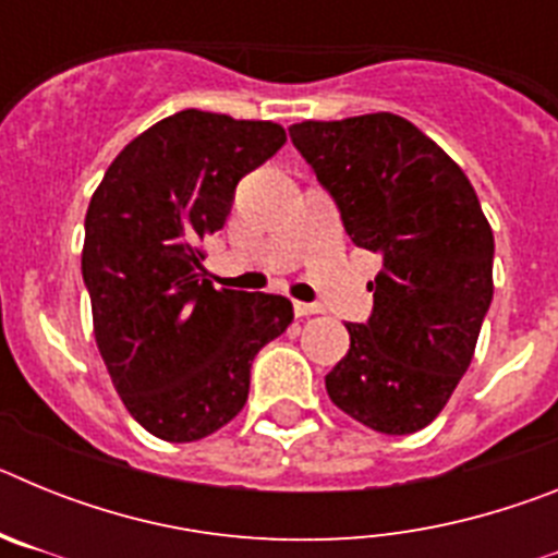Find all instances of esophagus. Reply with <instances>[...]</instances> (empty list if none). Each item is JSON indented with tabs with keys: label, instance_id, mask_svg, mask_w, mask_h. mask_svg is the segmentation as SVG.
I'll list each match as a JSON object with an SVG mask.
<instances>
[{
	"label": "esophagus",
	"instance_id": "1",
	"mask_svg": "<svg viewBox=\"0 0 558 558\" xmlns=\"http://www.w3.org/2000/svg\"><path fill=\"white\" fill-rule=\"evenodd\" d=\"M293 313H295V318H304V315L322 313V307H318V304H307V302H293Z\"/></svg>",
	"mask_w": 558,
	"mask_h": 558
}]
</instances>
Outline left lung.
<instances>
[{
  "mask_svg": "<svg viewBox=\"0 0 558 558\" xmlns=\"http://www.w3.org/2000/svg\"><path fill=\"white\" fill-rule=\"evenodd\" d=\"M357 248L383 256L374 310L347 324L349 352L327 374L335 405L408 436L441 413L489 313L495 236L461 167L397 113L290 125Z\"/></svg>",
  "mask_w": 558,
  "mask_h": 558,
  "instance_id": "obj_1",
  "label": "left lung"
}]
</instances>
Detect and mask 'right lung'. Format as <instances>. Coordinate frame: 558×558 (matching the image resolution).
<instances>
[{
	"label": "right lung",
	"mask_w": 558,
	"mask_h": 558,
	"mask_svg": "<svg viewBox=\"0 0 558 558\" xmlns=\"http://www.w3.org/2000/svg\"><path fill=\"white\" fill-rule=\"evenodd\" d=\"M288 142L276 122L172 113L111 161L86 211L83 282L111 383L147 433L198 441L243 411L256 352L293 322L284 295L215 290L198 240L245 172Z\"/></svg>",
	"instance_id": "1"
}]
</instances>
